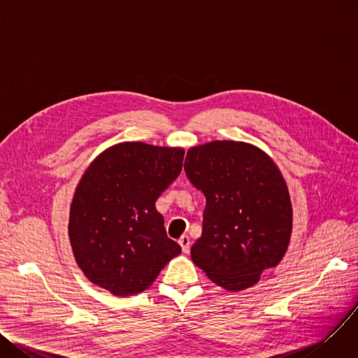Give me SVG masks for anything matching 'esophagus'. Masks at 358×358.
I'll list each match as a JSON object with an SVG mask.
<instances>
[{
	"label": "esophagus",
	"mask_w": 358,
	"mask_h": 358,
	"mask_svg": "<svg viewBox=\"0 0 358 358\" xmlns=\"http://www.w3.org/2000/svg\"><path fill=\"white\" fill-rule=\"evenodd\" d=\"M179 244H180V247H182L183 253L187 255L189 250H191V238H189L187 236H182V237L179 238Z\"/></svg>",
	"instance_id": "1"
}]
</instances>
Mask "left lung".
Returning a JSON list of instances; mask_svg holds the SVG:
<instances>
[{
    "label": "left lung",
    "mask_w": 358,
    "mask_h": 358,
    "mask_svg": "<svg viewBox=\"0 0 358 358\" xmlns=\"http://www.w3.org/2000/svg\"><path fill=\"white\" fill-rule=\"evenodd\" d=\"M185 172L206 198L192 262L229 292L255 286L290 241L293 209L286 180L267 153L244 141L191 147Z\"/></svg>",
    "instance_id": "8db88e82"
}]
</instances>
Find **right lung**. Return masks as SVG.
I'll use <instances>...</instances> for the list:
<instances>
[{
    "instance_id": "add662e5",
    "label": "right lung",
    "mask_w": 358,
    "mask_h": 358,
    "mask_svg": "<svg viewBox=\"0 0 358 358\" xmlns=\"http://www.w3.org/2000/svg\"><path fill=\"white\" fill-rule=\"evenodd\" d=\"M183 155L182 147L122 141L91 162L75 189L68 227L75 260L90 282L133 296L180 255L156 201L179 176Z\"/></svg>"
}]
</instances>
